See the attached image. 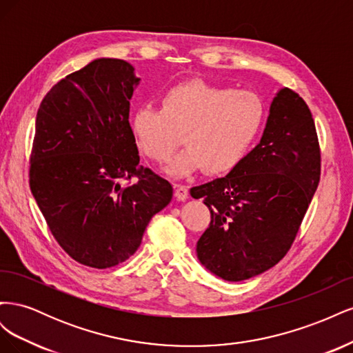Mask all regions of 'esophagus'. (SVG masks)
I'll return each instance as SVG.
<instances>
[{
	"mask_svg": "<svg viewBox=\"0 0 353 353\" xmlns=\"http://www.w3.org/2000/svg\"><path fill=\"white\" fill-rule=\"evenodd\" d=\"M175 197L179 201H185L188 199V188L185 185H175Z\"/></svg>",
	"mask_w": 353,
	"mask_h": 353,
	"instance_id": "1",
	"label": "esophagus"
}]
</instances>
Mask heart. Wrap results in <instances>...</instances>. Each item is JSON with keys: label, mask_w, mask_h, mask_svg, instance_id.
Masks as SVG:
<instances>
[{"label": "heart", "mask_w": 353, "mask_h": 353, "mask_svg": "<svg viewBox=\"0 0 353 353\" xmlns=\"http://www.w3.org/2000/svg\"><path fill=\"white\" fill-rule=\"evenodd\" d=\"M265 116L258 94L190 79L163 92L162 108H137L131 123L141 150L156 162H166L184 132L187 147L166 166L169 175L183 178L200 169L208 175L236 169L262 131Z\"/></svg>", "instance_id": "b5f03b06"}]
</instances>
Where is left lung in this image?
Returning <instances> with one entry per match:
<instances>
[{"label":"left lung","instance_id":"8db88e82","mask_svg":"<svg viewBox=\"0 0 353 353\" xmlns=\"http://www.w3.org/2000/svg\"><path fill=\"white\" fill-rule=\"evenodd\" d=\"M319 145L311 110L299 94L276 91L259 144L223 176L193 187L210 210L197 258L225 281H243L279 263L319 183Z\"/></svg>","mask_w":353,"mask_h":353}]
</instances>
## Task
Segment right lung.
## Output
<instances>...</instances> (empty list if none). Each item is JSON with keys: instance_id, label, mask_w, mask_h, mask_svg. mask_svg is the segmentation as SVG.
I'll use <instances>...</instances> for the list:
<instances>
[{"instance_id": "add662e5", "label": "right lung", "mask_w": 353, "mask_h": 353, "mask_svg": "<svg viewBox=\"0 0 353 353\" xmlns=\"http://www.w3.org/2000/svg\"><path fill=\"white\" fill-rule=\"evenodd\" d=\"M119 59H95L42 100L30 156V191L65 252L110 268L140 248L148 222L172 200V185L140 154L130 101L140 83Z\"/></svg>"}]
</instances>
